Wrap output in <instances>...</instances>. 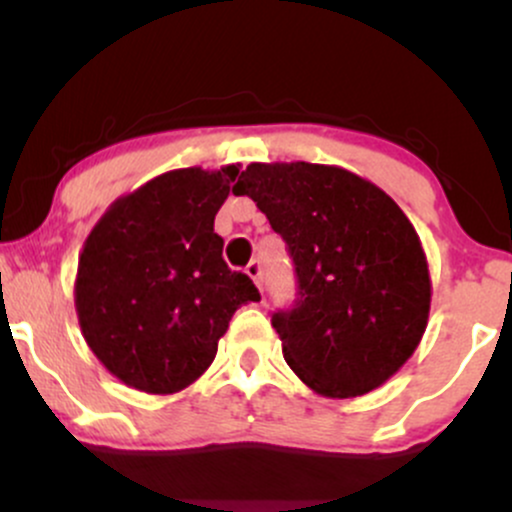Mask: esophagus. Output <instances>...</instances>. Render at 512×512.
Segmentation results:
<instances>
[{
  "label": "esophagus",
  "instance_id": "obj_1",
  "mask_svg": "<svg viewBox=\"0 0 512 512\" xmlns=\"http://www.w3.org/2000/svg\"><path fill=\"white\" fill-rule=\"evenodd\" d=\"M245 272H248V276H250L252 281H255L257 289L262 291V264H260V260H252L248 267H245Z\"/></svg>",
  "mask_w": 512,
  "mask_h": 512
}]
</instances>
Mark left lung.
Instances as JSON below:
<instances>
[{"label":"left lung","mask_w":512,"mask_h":512,"mask_svg":"<svg viewBox=\"0 0 512 512\" xmlns=\"http://www.w3.org/2000/svg\"><path fill=\"white\" fill-rule=\"evenodd\" d=\"M248 195L286 240L298 293L272 313L284 358L310 390L358 397L414 354L431 308L428 262L411 221L373 182L320 163H250Z\"/></svg>","instance_id":"left-lung-1"}]
</instances>
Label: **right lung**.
Returning <instances> with one entry per match:
<instances>
[{"instance_id": "1", "label": "right lung", "mask_w": 512, "mask_h": 512, "mask_svg": "<svg viewBox=\"0 0 512 512\" xmlns=\"http://www.w3.org/2000/svg\"><path fill=\"white\" fill-rule=\"evenodd\" d=\"M238 166L180 168L120 197L79 257L74 303L93 354L115 378L149 392L185 390L260 291L223 262L214 216Z\"/></svg>"}]
</instances>
